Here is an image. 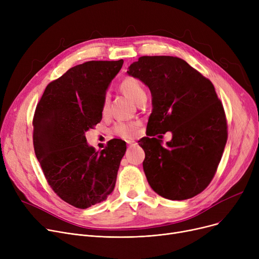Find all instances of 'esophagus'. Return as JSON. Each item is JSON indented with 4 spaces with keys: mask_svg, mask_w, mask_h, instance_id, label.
<instances>
[{
    "mask_svg": "<svg viewBox=\"0 0 259 259\" xmlns=\"http://www.w3.org/2000/svg\"><path fill=\"white\" fill-rule=\"evenodd\" d=\"M127 144H128L129 147H133V146L137 145V142H134V141H127Z\"/></svg>",
    "mask_w": 259,
    "mask_h": 259,
    "instance_id": "34e87169",
    "label": "esophagus"
}]
</instances>
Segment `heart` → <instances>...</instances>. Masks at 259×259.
<instances>
[{
  "label": "heart",
  "instance_id": "b5f03b06",
  "mask_svg": "<svg viewBox=\"0 0 259 259\" xmlns=\"http://www.w3.org/2000/svg\"><path fill=\"white\" fill-rule=\"evenodd\" d=\"M120 91L124 93L126 97L139 104L144 98H147L146 90L142 85L141 81L132 76H127L120 81L119 85ZM108 95H105L103 107H102V113L106 114L108 111ZM139 124L138 122H117L113 128V132L121 138H132L138 132Z\"/></svg>",
  "mask_w": 259,
  "mask_h": 259
}]
</instances>
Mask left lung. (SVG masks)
Here are the masks:
<instances>
[{
  "label": "left lung",
  "instance_id": "1",
  "mask_svg": "<svg viewBox=\"0 0 259 259\" xmlns=\"http://www.w3.org/2000/svg\"><path fill=\"white\" fill-rule=\"evenodd\" d=\"M127 73L152 95L150 138L140 141L149 185L171 200L194 197L214 178L228 138L224 107L213 84L186 61L168 56L141 57ZM167 131L172 140L162 146L153 137Z\"/></svg>",
  "mask_w": 259,
  "mask_h": 259
}]
</instances>
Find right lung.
Segmentation results:
<instances>
[{"mask_svg":"<svg viewBox=\"0 0 259 259\" xmlns=\"http://www.w3.org/2000/svg\"><path fill=\"white\" fill-rule=\"evenodd\" d=\"M124 61H90L46 87L33 116V147L45 178L64 201L87 209L113 191L126 143L111 140L101 152L85 133L102 120L106 91Z\"/></svg>","mask_w":259,"mask_h":259,"instance_id":"add662e5","label":"right lung"}]
</instances>
